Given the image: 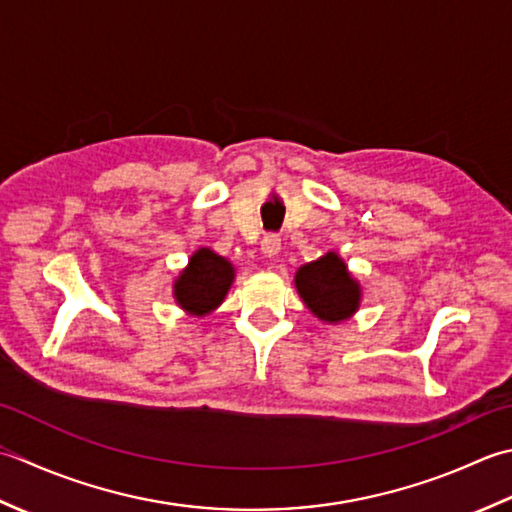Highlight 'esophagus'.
Returning <instances> with one entry per match:
<instances>
[{
  "label": "esophagus",
  "mask_w": 512,
  "mask_h": 512,
  "mask_svg": "<svg viewBox=\"0 0 512 512\" xmlns=\"http://www.w3.org/2000/svg\"><path fill=\"white\" fill-rule=\"evenodd\" d=\"M260 249H263V254L274 258L280 252V236L278 234H265L263 241H260Z\"/></svg>",
  "instance_id": "34e87169"
}]
</instances>
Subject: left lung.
Masks as SVG:
<instances>
[{
  "instance_id": "8db88e82",
  "label": "left lung",
  "mask_w": 512,
  "mask_h": 512,
  "mask_svg": "<svg viewBox=\"0 0 512 512\" xmlns=\"http://www.w3.org/2000/svg\"><path fill=\"white\" fill-rule=\"evenodd\" d=\"M296 289L314 316L325 322H340L358 309L360 287L349 276L338 254L329 252L298 269Z\"/></svg>"
}]
</instances>
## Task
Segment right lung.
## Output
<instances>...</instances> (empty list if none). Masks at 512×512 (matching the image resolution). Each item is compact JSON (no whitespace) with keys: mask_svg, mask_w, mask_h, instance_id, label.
Instances as JSON below:
<instances>
[{"mask_svg":"<svg viewBox=\"0 0 512 512\" xmlns=\"http://www.w3.org/2000/svg\"><path fill=\"white\" fill-rule=\"evenodd\" d=\"M234 280V267L212 249H198L190 258V265L174 285V296L190 314H210L223 302L229 285Z\"/></svg>","mask_w":512,"mask_h":512,"instance_id":"obj_1","label":"right lung"}]
</instances>
